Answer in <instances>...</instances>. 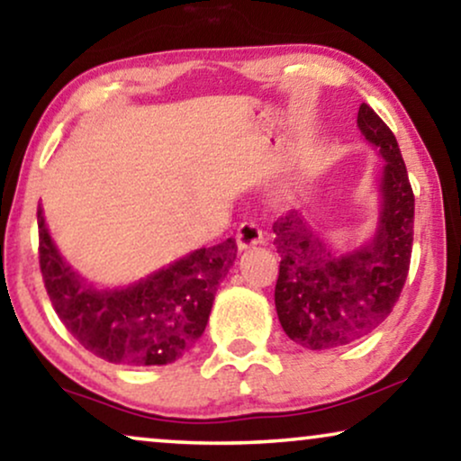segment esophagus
<instances>
[{
    "mask_svg": "<svg viewBox=\"0 0 461 461\" xmlns=\"http://www.w3.org/2000/svg\"><path fill=\"white\" fill-rule=\"evenodd\" d=\"M262 243V230L260 226L254 222H243L237 230V245L239 249L245 251L249 248H256V245Z\"/></svg>",
    "mask_w": 461,
    "mask_h": 461,
    "instance_id": "34e87169",
    "label": "esophagus"
}]
</instances>
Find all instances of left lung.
I'll list each match as a JSON object with an SVG mask.
<instances>
[{
	"label": "left lung",
	"mask_w": 461,
	"mask_h": 461,
	"mask_svg": "<svg viewBox=\"0 0 461 461\" xmlns=\"http://www.w3.org/2000/svg\"><path fill=\"white\" fill-rule=\"evenodd\" d=\"M357 123L365 140L384 157L382 210L371 243L331 251L298 212L273 224L281 256L276 314L283 331L311 350L352 344L384 323L411 262L415 199L399 142L369 104L358 106Z\"/></svg>",
	"instance_id": "left-lung-1"
}]
</instances>
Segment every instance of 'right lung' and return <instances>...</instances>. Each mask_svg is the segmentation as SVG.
Segmentation results:
<instances>
[{
	"label": "right lung",
	"instance_id": "obj_1",
	"mask_svg": "<svg viewBox=\"0 0 461 461\" xmlns=\"http://www.w3.org/2000/svg\"><path fill=\"white\" fill-rule=\"evenodd\" d=\"M40 268L56 314L71 336L115 365H167L203 336L213 295L237 258L235 239L201 248L128 287L96 289L59 254L41 207Z\"/></svg>",
	"mask_w": 461,
	"mask_h": 461
}]
</instances>
